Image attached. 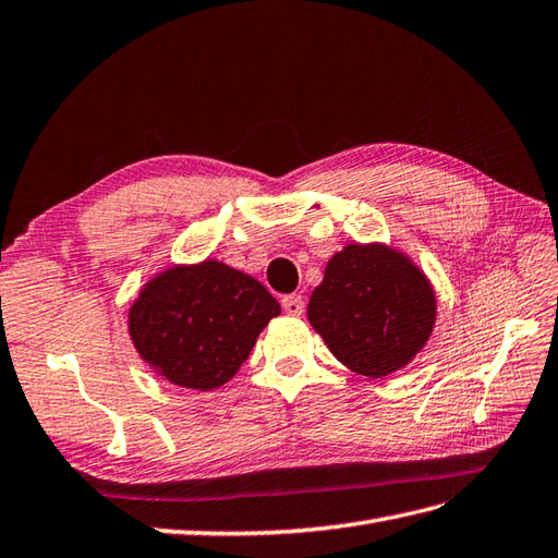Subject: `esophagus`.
<instances>
[{"mask_svg": "<svg viewBox=\"0 0 558 558\" xmlns=\"http://www.w3.org/2000/svg\"><path fill=\"white\" fill-rule=\"evenodd\" d=\"M282 308L288 316H302L304 314V300L302 294H290L282 300Z\"/></svg>", "mask_w": 558, "mask_h": 558, "instance_id": "obj_1", "label": "esophagus"}]
</instances>
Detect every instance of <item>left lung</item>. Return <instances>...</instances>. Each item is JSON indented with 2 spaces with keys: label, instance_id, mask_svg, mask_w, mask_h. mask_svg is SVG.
I'll list each match as a JSON object with an SVG mask.
<instances>
[{
  "label": "left lung",
  "instance_id": "left-lung-1",
  "mask_svg": "<svg viewBox=\"0 0 558 558\" xmlns=\"http://www.w3.org/2000/svg\"><path fill=\"white\" fill-rule=\"evenodd\" d=\"M306 316L342 366L385 378L430 340L437 296L409 254L385 242H352L330 256Z\"/></svg>",
  "mask_w": 558,
  "mask_h": 558
}]
</instances>
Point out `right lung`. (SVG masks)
<instances>
[{
  "label": "right lung",
  "instance_id": "add662e5",
  "mask_svg": "<svg viewBox=\"0 0 558 558\" xmlns=\"http://www.w3.org/2000/svg\"><path fill=\"white\" fill-rule=\"evenodd\" d=\"M280 304L254 276L218 258L154 274L128 308V335L145 364L171 385L209 392L247 361Z\"/></svg>",
  "mask_w": 558,
  "mask_h": 558
}]
</instances>
